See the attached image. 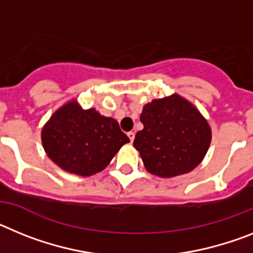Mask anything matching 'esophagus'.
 I'll list each match as a JSON object with an SVG mask.
<instances>
[{
	"instance_id": "esophagus-1",
	"label": "esophagus",
	"mask_w": 253,
	"mask_h": 253,
	"mask_svg": "<svg viewBox=\"0 0 253 253\" xmlns=\"http://www.w3.org/2000/svg\"><path fill=\"white\" fill-rule=\"evenodd\" d=\"M127 136L129 137V141L132 142L133 139H135V132H132V131H129V132H127Z\"/></svg>"
}]
</instances>
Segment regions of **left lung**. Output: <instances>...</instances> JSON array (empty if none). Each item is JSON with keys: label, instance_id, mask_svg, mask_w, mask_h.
Instances as JSON below:
<instances>
[{"label": "left lung", "instance_id": "8db88e82", "mask_svg": "<svg viewBox=\"0 0 253 253\" xmlns=\"http://www.w3.org/2000/svg\"><path fill=\"white\" fill-rule=\"evenodd\" d=\"M133 146L145 168L159 177L191 172L201 163L211 141V129L191 103L179 95L155 99L144 107Z\"/></svg>", "mask_w": 253, "mask_h": 253}]
</instances>
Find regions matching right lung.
I'll use <instances>...</instances> for the list:
<instances>
[{
	"mask_svg": "<svg viewBox=\"0 0 253 253\" xmlns=\"http://www.w3.org/2000/svg\"><path fill=\"white\" fill-rule=\"evenodd\" d=\"M42 142L57 166L79 175L98 173L111 163L129 139L111 117L71 102L50 117L42 131Z\"/></svg>",
	"mask_w": 253,
	"mask_h": 253,
	"instance_id": "obj_1",
	"label": "right lung"
}]
</instances>
